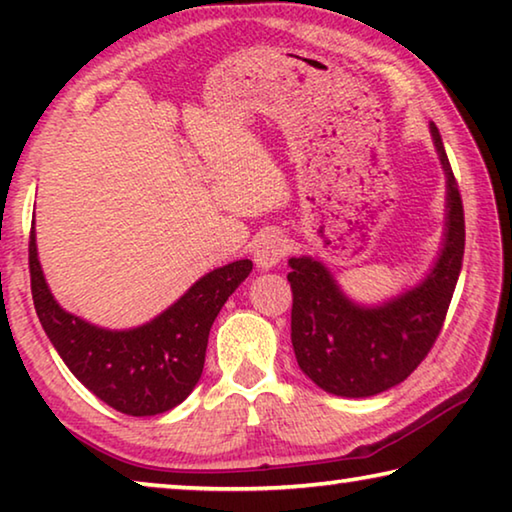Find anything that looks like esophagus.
I'll return each instance as SVG.
<instances>
[{
    "label": "esophagus",
    "instance_id": "1",
    "mask_svg": "<svg viewBox=\"0 0 512 512\" xmlns=\"http://www.w3.org/2000/svg\"><path fill=\"white\" fill-rule=\"evenodd\" d=\"M284 255H287V239L280 232H266V235L259 237L255 246V264L262 271L273 268Z\"/></svg>",
    "mask_w": 512,
    "mask_h": 512
}]
</instances>
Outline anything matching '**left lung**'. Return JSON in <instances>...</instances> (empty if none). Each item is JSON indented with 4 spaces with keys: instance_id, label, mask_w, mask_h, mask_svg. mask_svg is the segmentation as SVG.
Here are the masks:
<instances>
[{
    "instance_id": "1",
    "label": "left lung",
    "mask_w": 512,
    "mask_h": 512,
    "mask_svg": "<svg viewBox=\"0 0 512 512\" xmlns=\"http://www.w3.org/2000/svg\"><path fill=\"white\" fill-rule=\"evenodd\" d=\"M431 135L447 173V228L443 253L422 284L379 307H359L316 259H289L293 352L300 370L332 395L370 397L397 386L443 329L463 264L465 214L436 124Z\"/></svg>"
}]
</instances>
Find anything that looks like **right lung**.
<instances>
[{
  "label": "right lung",
  "mask_w": 512,
  "mask_h": 512,
  "mask_svg": "<svg viewBox=\"0 0 512 512\" xmlns=\"http://www.w3.org/2000/svg\"><path fill=\"white\" fill-rule=\"evenodd\" d=\"M250 271V259L214 268L151 323L112 332L67 314L54 300L31 225V293L42 329L72 375L101 402L126 415L164 413L194 391L214 318Z\"/></svg>",
  "instance_id": "right-lung-1"
}]
</instances>
